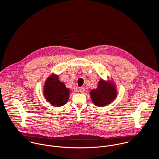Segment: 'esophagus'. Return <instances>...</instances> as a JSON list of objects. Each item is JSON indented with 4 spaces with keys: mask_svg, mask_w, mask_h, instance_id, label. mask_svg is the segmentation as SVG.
Listing matches in <instances>:
<instances>
[{
    "mask_svg": "<svg viewBox=\"0 0 159 159\" xmlns=\"http://www.w3.org/2000/svg\"><path fill=\"white\" fill-rule=\"evenodd\" d=\"M79 91H80V92L81 93H84V92H85V88H83V87H81V88H80Z\"/></svg>",
    "mask_w": 159,
    "mask_h": 159,
    "instance_id": "obj_1",
    "label": "esophagus"
}]
</instances>
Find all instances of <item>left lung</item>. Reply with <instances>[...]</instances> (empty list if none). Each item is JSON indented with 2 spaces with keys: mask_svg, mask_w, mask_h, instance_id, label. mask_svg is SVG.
<instances>
[{
  "mask_svg": "<svg viewBox=\"0 0 159 159\" xmlns=\"http://www.w3.org/2000/svg\"><path fill=\"white\" fill-rule=\"evenodd\" d=\"M93 103L97 107H105L113 102L117 95V91L113 83L101 80L97 89L90 92Z\"/></svg>",
  "mask_w": 159,
  "mask_h": 159,
  "instance_id": "left-lung-1",
  "label": "left lung"
}]
</instances>
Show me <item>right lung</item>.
Segmentation results:
<instances>
[{"mask_svg":"<svg viewBox=\"0 0 159 159\" xmlns=\"http://www.w3.org/2000/svg\"><path fill=\"white\" fill-rule=\"evenodd\" d=\"M70 90L58 76L51 75L46 81L44 95L46 100L54 107H61L67 103L70 97Z\"/></svg>","mask_w":159,"mask_h":159,"instance_id":"add662e5","label":"right lung"}]
</instances>
